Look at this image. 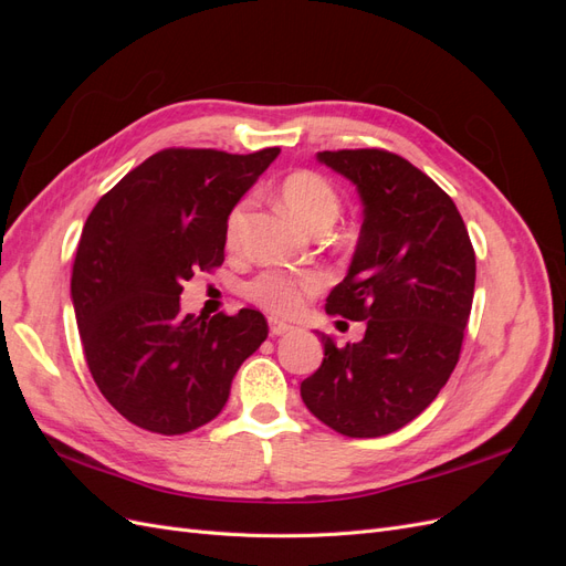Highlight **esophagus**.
Returning a JSON list of instances; mask_svg holds the SVG:
<instances>
[{
	"label": "esophagus",
	"instance_id": "esophagus-1",
	"mask_svg": "<svg viewBox=\"0 0 566 566\" xmlns=\"http://www.w3.org/2000/svg\"><path fill=\"white\" fill-rule=\"evenodd\" d=\"M269 331H271V335H285V333L293 331V325L281 321V318H276V316H271V318H269Z\"/></svg>",
	"mask_w": 566,
	"mask_h": 566
}]
</instances>
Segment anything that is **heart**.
I'll return each instance as SVG.
<instances>
[{
	"label": "heart",
	"mask_w": 566,
	"mask_h": 566,
	"mask_svg": "<svg viewBox=\"0 0 566 566\" xmlns=\"http://www.w3.org/2000/svg\"><path fill=\"white\" fill-rule=\"evenodd\" d=\"M281 200L287 212L310 229L318 224H333L339 212V196L333 184L318 172H312V169H297V172L287 175L281 181ZM248 208L250 198L238 200L227 217L224 241L229 250L241 245V231ZM323 285L325 276L314 269H266L245 285V295L269 312L293 316L302 310L306 300L321 293Z\"/></svg>",
	"instance_id": "b5f03b06"
}]
</instances>
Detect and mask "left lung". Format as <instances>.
<instances>
[{
	"mask_svg": "<svg viewBox=\"0 0 566 566\" xmlns=\"http://www.w3.org/2000/svg\"><path fill=\"white\" fill-rule=\"evenodd\" d=\"M352 179L364 224L347 279L325 312L366 321L361 342L337 347L318 333L323 364L302 401L331 430L373 439L401 430L430 406L460 358L474 297V248L451 196L385 148L323 150Z\"/></svg>",
	"mask_w": 566,
	"mask_h": 566,
	"instance_id": "obj_1",
	"label": "left lung"
}]
</instances>
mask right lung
I'll list each match as a JSON object with an SVG mask.
<instances>
[{"mask_svg": "<svg viewBox=\"0 0 566 566\" xmlns=\"http://www.w3.org/2000/svg\"><path fill=\"white\" fill-rule=\"evenodd\" d=\"M276 156V146L158 150L84 221L71 279L84 358L106 401L142 430L175 437L214 420L269 335L262 312L202 321L181 314L179 295L224 262L227 217Z\"/></svg>", "mask_w": 566, "mask_h": 566, "instance_id": "right-lung-1", "label": "right lung"}]
</instances>
